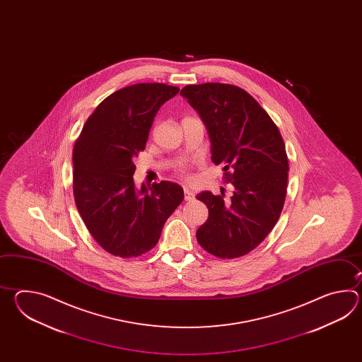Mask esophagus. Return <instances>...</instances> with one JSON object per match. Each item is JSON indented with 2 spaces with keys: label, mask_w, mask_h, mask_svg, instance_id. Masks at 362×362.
<instances>
[{
  "label": "esophagus",
  "mask_w": 362,
  "mask_h": 362,
  "mask_svg": "<svg viewBox=\"0 0 362 362\" xmlns=\"http://www.w3.org/2000/svg\"><path fill=\"white\" fill-rule=\"evenodd\" d=\"M184 195H185V200H192L194 198H195V195H194V192H192V190H189L187 187H185L184 189Z\"/></svg>",
  "instance_id": "34e87169"
}]
</instances>
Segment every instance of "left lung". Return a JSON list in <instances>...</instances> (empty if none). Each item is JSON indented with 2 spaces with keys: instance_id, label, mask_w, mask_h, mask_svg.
<instances>
[{
  "instance_id": "left-lung-1",
  "label": "left lung",
  "mask_w": 362,
  "mask_h": 362,
  "mask_svg": "<svg viewBox=\"0 0 362 362\" xmlns=\"http://www.w3.org/2000/svg\"><path fill=\"white\" fill-rule=\"evenodd\" d=\"M187 100L207 128L211 159L225 164L230 198L202 192L208 208L197 239L207 252L234 259L259 246L278 221L287 189L288 160L277 125L252 95L235 85H186Z\"/></svg>"
}]
</instances>
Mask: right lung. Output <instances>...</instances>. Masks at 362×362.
<instances>
[{"label": "right lung", "mask_w": 362, "mask_h": 362, "mask_svg": "<svg viewBox=\"0 0 362 362\" xmlns=\"http://www.w3.org/2000/svg\"><path fill=\"white\" fill-rule=\"evenodd\" d=\"M177 86L141 83L102 100L74 146V197L93 238L108 254L136 257L154 248L163 226L184 200L180 185L134 186V156Z\"/></svg>", "instance_id": "add662e5"}]
</instances>
